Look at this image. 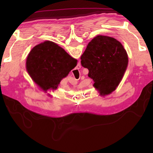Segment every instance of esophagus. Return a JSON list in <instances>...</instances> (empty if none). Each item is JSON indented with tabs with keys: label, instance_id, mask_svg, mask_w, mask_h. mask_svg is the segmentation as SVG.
Returning a JSON list of instances; mask_svg holds the SVG:
<instances>
[{
	"label": "esophagus",
	"instance_id": "esophagus-1",
	"mask_svg": "<svg viewBox=\"0 0 153 153\" xmlns=\"http://www.w3.org/2000/svg\"><path fill=\"white\" fill-rule=\"evenodd\" d=\"M79 66V68H80V67H81V66H80V65H79V66ZM79 68H78V69H79Z\"/></svg>",
	"mask_w": 153,
	"mask_h": 153
}]
</instances>
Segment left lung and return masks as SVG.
Wrapping results in <instances>:
<instances>
[{
    "label": "left lung",
    "mask_w": 153,
    "mask_h": 153,
    "mask_svg": "<svg viewBox=\"0 0 153 153\" xmlns=\"http://www.w3.org/2000/svg\"><path fill=\"white\" fill-rule=\"evenodd\" d=\"M82 66L102 95L110 94L121 82L128 66L125 48L114 38L98 35L91 41L81 56Z\"/></svg>",
    "instance_id": "obj_1"
}]
</instances>
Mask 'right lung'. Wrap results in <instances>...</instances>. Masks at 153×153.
Instances as JSON below:
<instances>
[{"instance_id": "1", "label": "right lung", "mask_w": 153, "mask_h": 153, "mask_svg": "<svg viewBox=\"0 0 153 153\" xmlns=\"http://www.w3.org/2000/svg\"><path fill=\"white\" fill-rule=\"evenodd\" d=\"M77 60L52 41H45L29 54L26 68L29 74L43 89H56L58 85L76 66Z\"/></svg>"}]
</instances>
